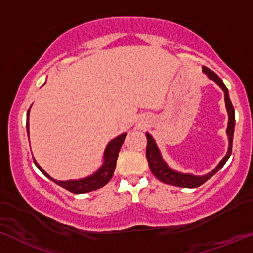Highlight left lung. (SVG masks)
Wrapping results in <instances>:
<instances>
[{"mask_svg": "<svg viewBox=\"0 0 253 253\" xmlns=\"http://www.w3.org/2000/svg\"><path fill=\"white\" fill-rule=\"evenodd\" d=\"M203 71L207 75V78L213 80L218 86L222 88V91L224 92V100H225V108L228 111V127H227V135L228 139H229V145H228V151L227 155L222 159V161L217 165L216 169L213 171H211L210 173L205 175H194L190 173H180V172L174 171L172 169L169 165L166 164V161L162 159L160 150H159L158 145H156L155 140L149 133L147 134V160L150 167L151 173L155 175L159 180L162 183H166V184L174 185V187H180V188H198L200 185H203L205 182L210 179L213 174H216L229 159L230 154H232V147H233V135H234V127H235V110H234V106L230 102L229 98V92L228 88L225 87V84H223L222 80L219 79V76L217 74H214L213 71L210 70L209 68L204 66Z\"/></svg>", "mask_w": 253, "mask_h": 253, "instance_id": "obj_1", "label": "left lung"}]
</instances>
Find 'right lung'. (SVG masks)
Wrapping results in <instances>:
<instances>
[{
	"mask_svg": "<svg viewBox=\"0 0 253 253\" xmlns=\"http://www.w3.org/2000/svg\"><path fill=\"white\" fill-rule=\"evenodd\" d=\"M29 111L28 110V119H26V131H28V135H29ZM127 133H122L120 134L119 137L114 138L113 140L109 142V144L106 145L105 151H104V161H103L102 166L98 169V171H95L94 173L88 175L86 178H81V179H76V180H57L53 179L52 177L48 173L43 171L41 169L39 164H37L35 159H34V162L37 166V169L42 172L47 178H49L52 182H54L55 184L60 185V187L64 188V189L69 190L70 193L74 194H84V193H88V191H93L97 190L99 188L104 187L106 183H109V180L113 178L114 171H115L116 167V160H118L119 156V151L121 149V145L124 144V140L126 138Z\"/></svg>",
	"mask_w": 253,
	"mask_h": 253,
	"instance_id": "1",
	"label": "right lung"
}]
</instances>
